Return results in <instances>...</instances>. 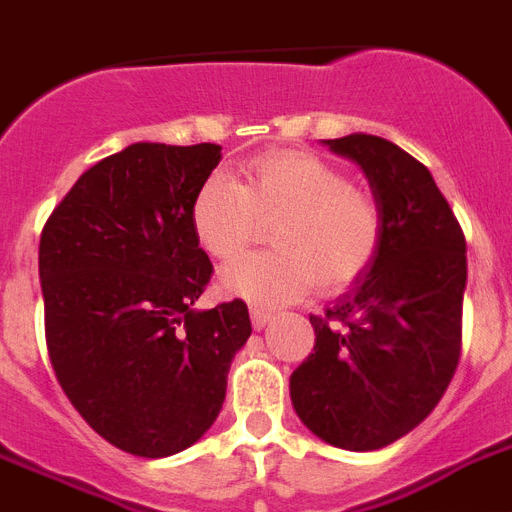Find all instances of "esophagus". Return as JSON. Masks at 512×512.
Instances as JSON below:
<instances>
[{
    "label": "esophagus",
    "mask_w": 512,
    "mask_h": 512,
    "mask_svg": "<svg viewBox=\"0 0 512 512\" xmlns=\"http://www.w3.org/2000/svg\"><path fill=\"white\" fill-rule=\"evenodd\" d=\"M269 322H272V314H269L266 308H256V306L251 308V324H253V327L264 329Z\"/></svg>",
    "instance_id": "34e87169"
}]
</instances>
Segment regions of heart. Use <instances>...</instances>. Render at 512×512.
Here are the masks:
<instances>
[{"label": "heart", "mask_w": 512, "mask_h": 512, "mask_svg": "<svg viewBox=\"0 0 512 512\" xmlns=\"http://www.w3.org/2000/svg\"><path fill=\"white\" fill-rule=\"evenodd\" d=\"M272 251L222 272L219 287L253 306H282L319 287L342 293L369 272L382 243V211L332 162L306 151H269L243 164V185L214 172L190 204V227L211 259L230 261L272 222Z\"/></svg>", "instance_id": "heart-1"}]
</instances>
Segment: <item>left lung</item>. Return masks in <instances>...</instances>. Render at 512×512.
Here are the masks:
<instances>
[{
	"mask_svg": "<svg viewBox=\"0 0 512 512\" xmlns=\"http://www.w3.org/2000/svg\"><path fill=\"white\" fill-rule=\"evenodd\" d=\"M324 143L369 180L382 243L327 316H311L314 353L293 371L290 400L327 445L366 453L416 429L453 379L466 238L432 172L408 151L366 133Z\"/></svg>",
	"mask_w": 512,
	"mask_h": 512,
	"instance_id": "obj_1",
	"label": "left lung"
}]
</instances>
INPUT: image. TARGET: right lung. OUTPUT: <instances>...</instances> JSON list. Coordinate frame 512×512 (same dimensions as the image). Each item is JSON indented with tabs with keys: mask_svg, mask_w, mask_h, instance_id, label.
Instances as JSON below:
<instances>
[{
	"mask_svg": "<svg viewBox=\"0 0 512 512\" xmlns=\"http://www.w3.org/2000/svg\"><path fill=\"white\" fill-rule=\"evenodd\" d=\"M222 146L133 143L78 177L41 232L46 345L96 434L167 458L217 421L251 319L243 301L198 311L211 261L190 204Z\"/></svg>",
	"mask_w": 512,
	"mask_h": 512,
	"instance_id": "1",
	"label": "right lung"
}]
</instances>
